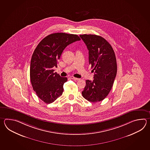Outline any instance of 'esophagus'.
I'll return each instance as SVG.
<instances>
[{
    "mask_svg": "<svg viewBox=\"0 0 150 150\" xmlns=\"http://www.w3.org/2000/svg\"><path fill=\"white\" fill-rule=\"evenodd\" d=\"M71 79H72L75 80H80L79 78H75V77H74L73 76H71L70 77Z\"/></svg>",
    "mask_w": 150,
    "mask_h": 150,
    "instance_id": "esophagus-1",
    "label": "esophagus"
}]
</instances>
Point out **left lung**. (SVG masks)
Listing matches in <instances>:
<instances>
[{"mask_svg": "<svg viewBox=\"0 0 150 150\" xmlns=\"http://www.w3.org/2000/svg\"><path fill=\"white\" fill-rule=\"evenodd\" d=\"M89 53V63L94 72L93 81L86 80L83 96L89 102H99L108 95L117 74L115 52L105 38L96 35H80Z\"/></svg>", "mask_w": 150, "mask_h": 150, "instance_id": "8db88e82", "label": "left lung"}]
</instances>
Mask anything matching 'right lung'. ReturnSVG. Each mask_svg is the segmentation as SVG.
<instances>
[{
    "label": "right lung",
    "instance_id": "right-lung-1",
    "mask_svg": "<svg viewBox=\"0 0 150 150\" xmlns=\"http://www.w3.org/2000/svg\"><path fill=\"white\" fill-rule=\"evenodd\" d=\"M77 35L63 33H53L40 42L32 55L30 78L32 87L38 98L46 103L54 102L63 92L67 77L54 72L64 49L73 42L80 41Z\"/></svg>",
    "mask_w": 150,
    "mask_h": 150
}]
</instances>
